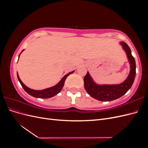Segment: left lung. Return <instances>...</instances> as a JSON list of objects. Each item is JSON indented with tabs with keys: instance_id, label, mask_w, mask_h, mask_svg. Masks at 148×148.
I'll use <instances>...</instances> for the list:
<instances>
[{
	"instance_id": "left-lung-1",
	"label": "left lung",
	"mask_w": 148,
	"mask_h": 148,
	"mask_svg": "<svg viewBox=\"0 0 148 148\" xmlns=\"http://www.w3.org/2000/svg\"><path fill=\"white\" fill-rule=\"evenodd\" d=\"M120 44L126 53L130 64V73L127 78L122 83L116 84H99L96 83L89 71L84 77V86L85 90L89 96L101 101H111L123 96L130 88L134 82L136 75L135 60L132 55L130 48L124 42Z\"/></svg>"
}]
</instances>
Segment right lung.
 Instances as JSON below:
<instances>
[{
    "mask_svg": "<svg viewBox=\"0 0 148 148\" xmlns=\"http://www.w3.org/2000/svg\"><path fill=\"white\" fill-rule=\"evenodd\" d=\"M23 51H24V49L21 51V52ZM21 53H20V55L18 56V59H19V57L21 54ZM74 71H75V70L71 71V72L65 75L64 77L60 79V81L57 84H56L55 86H53L52 87L44 89H42V90H34V89H31V88L26 86V85L21 82V80L20 79L18 73H17V77H18V79L19 82L20 83V84L21 85V86L23 87V88L24 89V90L28 94H29V95L32 96L34 97H37V98L47 99V98H50V97H52L53 96L57 95L58 93H59L61 91L62 88H63V87H64V85L66 78H67V77H68L69 75H70L71 73H73Z\"/></svg>",
    "mask_w": 148,
    "mask_h": 148,
    "instance_id": "1",
    "label": "right lung"
}]
</instances>
